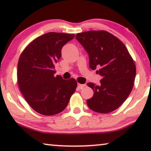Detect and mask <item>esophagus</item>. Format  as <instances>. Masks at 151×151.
Here are the masks:
<instances>
[{"instance_id": "1", "label": "esophagus", "mask_w": 151, "mask_h": 151, "mask_svg": "<svg viewBox=\"0 0 151 151\" xmlns=\"http://www.w3.org/2000/svg\"><path fill=\"white\" fill-rule=\"evenodd\" d=\"M78 87L79 88H83L85 87V86H86V84H80V83H78Z\"/></svg>"}]
</instances>
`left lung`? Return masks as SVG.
I'll use <instances>...</instances> for the list:
<instances>
[{
  "label": "left lung",
  "mask_w": 151,
  "mask_h": 151,
  "mask_svg": "<svg viewBox=\"0 0 151 151\" xmlns=\"http://www.w3.org/2000/svg\"><path fill=\"white\" fill-rule=\"evenodd\" d=\"M76 39L87 52L89 66L102 76L101 84L88 83L94 95L88 106L99 113H109L124 103L133 87L136 66L125 45L104 30L78 33Z\"/></svg>",
  "instance_id": "8db88e82"
}]
</instances>
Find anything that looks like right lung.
Returning a JSON list of instances; mask_svg holds the SVG:
<instances>
[{"mask_svg":"<svg viewBox=\"0 0 151 151\" xmlns=\"http://www.w3.org/2000/svg\"><path fill=\"white\" fill-rule=\"evenodd\" d=\"M75 36L48 32L32 40L20 56L17 80L20 92L32 109L43 115L62 112L76 90L75 79L54 76L63 47Z\"/></svg>","mask_w":151,"mask_h":151,"instance_id":"obj_1","label":"right lung"}]
</instances>
